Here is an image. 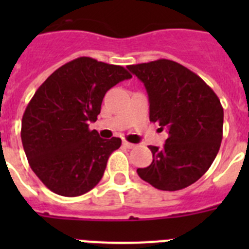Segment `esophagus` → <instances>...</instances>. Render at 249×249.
<instances>
[{
	"instance_id": "obj_1",
	"label": "esophagus",
	"mask_w": 249,
	"mask_h": 249,
	"mask_svg": "<svg viewBox=\"0 0 249 249\" xmlns=\"http://www.w3.org/2000/svg\"><path fill=\"white\" fill-rule=\"evenodd\" d=\"M123 146L126 147V148H133V147L136 146V144H133V143H131V142H128V141H123Z\"/></svg>"
}]
</instances>
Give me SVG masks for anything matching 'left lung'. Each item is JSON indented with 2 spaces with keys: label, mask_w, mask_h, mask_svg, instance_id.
I'll list each match as a JSON object with an SVG mask.
<instances>
[{
  "label": "left lung",
  "mask_w": 249,
  "mask_h": 249,
  "mask_svg": "<svg viewBox=\"0 0 249 249\" xmlns=\"http://www.w3.org/2000/svg\"><path fill=\"white\" fill-rule=\"evenodd\" d=\"M127 68L146 87L149 121L168 129L163 148L149 146L153 160L138 168V176L160 191L191 186L208 171L221 147V101L201 77L171 59Z\"/></svg>",
  "instance_id": "1"
}]
</instances>
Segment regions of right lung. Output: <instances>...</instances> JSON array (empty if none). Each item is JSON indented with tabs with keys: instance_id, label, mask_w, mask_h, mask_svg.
I'll return each instance as SVG.
<instances>
[{
	"instance_id": "add662e5",
	"label": "right lung",
	"mask_w": 249,
	"mask_h": 249,
	"mask_svg": "<svg viewBox=\"0 0 249 249\" xmlns=\"http://www.w3.org/2000/svg\"><path fill=\"white\" fill-rule=\"evenodd\" d=\"M131 77L122 66L80 57L39 86L22 117L21 140L31 168L48 190L77 197L101 181L122 141L103 140L89 122L97 120L106 92Z\"/></svg>"
}]
</instances>
